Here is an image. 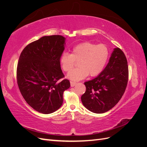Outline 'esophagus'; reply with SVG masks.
I'll use <instances>...</instances> for the list:
<instances>
[{
  "instance_id": "1",
  "label": "esophagus",
  "mask_w": 147,
  "mask_h": 147,
  "mask_svg": "<svg viewBox=\"0 0 147 147\" xmlns=\"http://www.w3.org/2000/svg\"><path fill=\"white\" fill-rule=\"evenodd\" d=\"M77 83L76 82H72V81H70V86L72 87H74V86L76 85Z\"/></svg>"
}]
</instances>
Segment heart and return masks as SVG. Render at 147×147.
I'll return each mask as SVG.
<instances>
[{"mask_svg":"<svg viewBox=\"0 0 147 147\" xmlns=\"http://www.w3.org/2000/svg\"><path fill=\"white\" fill-rule=\"evenodd\" d=\"M109 51L104 44L96 45L91 42H84L75 46L71 53H64L60 57V64L65 72L72 68L75 61L78 62V68L68 74L67 77L78 81L86 77H94L101 72L108 59Z\"/></svg>","mask_w":147,"mask_h":147,"instance_id":"b5f03b06","label":"heart"}]
</instances>
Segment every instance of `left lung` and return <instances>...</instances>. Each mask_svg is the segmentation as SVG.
<instances>
[{
  "label": "left lung",
  "instance_id": "obj_1",
  "mask_svg": "<svg viewBox=\"0 0 147 147\" xmlns=\"http://www.w3.org/2000/svg\"><path fill=\"white\" fill-rule=\"evenodd\" d=\"M128 78L126 57L121 49L115 48L104 70L94 79L84 83L86 91L81 97L83 105L96 113L112 109L125 92Z\"/></svg>",
  "mask_w": 147,
  "mask_h": 147
}]
</instances>
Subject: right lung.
Masks as SVG:
<instances>
[{"label":"right lung","instance_id":"1","mask_svg":"<svg viewBox=\"0 0 147 147\" xmlns=\"http://www.w3.org/2000/svg\"><path fill=\"white\" fill-rule=\"evenodd\" d=\"M64 43L62 35L44 36L28 44L20 55L18 85L26 102L40 113L49 114L58 110L64 91L70 86L69 80L63 79L61 68Z\"/></svg>","mask_w":147,"mask_h":147}]
</instances>
